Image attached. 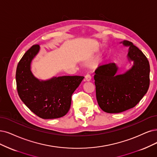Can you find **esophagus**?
Listing matches in <instances>:
<instances>
[{
    "label": "esophagus",
    "instance_id": "esophagus-1",
    "mask_svg": "<svg viewBox=\"0 0 157 157\" xmlns=\"http://www.w3.org/2000/svg\"><path fill=\"white\" fill-rule=\"evenodd\" d=\"M85 80L86 81H87V82H89V81H90L91 80V75L89 74H86V75H85Z\"/></svg>",
    "mask_w": 157,
    "mask_h": 157
}]
</instances>
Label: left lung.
<instances>
[{
  "instance_id": "obj_1",
  "label": "left lung",
  "mask_w": 157,
  "mask_h": 157,
  "mask_svg": "<svg viewBox=\"0 0 157 157\" xmlns=\"http://www.w3.org/2000/svg\"><path fill=\"white\" fill-rule=\"evenodd\" d=\"M120 43L129 46L127 57L134 61L132 68L118 75L117 66L110 63L98 67L94 77L98 103L108 113H119L134 107L149 86L150 67L146 56L128 40Z\"/></svg>"
}]
</instances>
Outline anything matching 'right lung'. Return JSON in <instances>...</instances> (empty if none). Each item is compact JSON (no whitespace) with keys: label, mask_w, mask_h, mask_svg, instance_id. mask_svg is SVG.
I'll use <instances>...</instances> for the list:
<instances>
[{"label":"right lung","mask_w":157,"mask_h":157,"mask_svg":"<svg viewBox=\"0 0 157 157\" xmlns=\"http://www.w3.org/2000/svg\"><path fill=\"white\" fill-rule=\"evenodd\" d=\"M34 44L26 51L17 65L16 83L18 94L35 114L43 119H54L65 116L71 105V98L84 77L64 75L40 81L31 72L30 65L39 50Z\"/></svg>","instance_id":"1"}]
</instances>
